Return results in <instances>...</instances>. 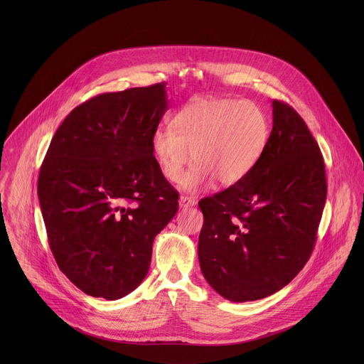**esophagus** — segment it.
Returning a JSON list of instances; mask_svg holds the SVG:
<instances>
[{
	"mask_svg": "<svg viewBox=\"0 0 364 364\" xmlns=\"http://www.w3.org/2000/svg\"><path fill=\"white\" fill-rule=\"evenodd\" d=\"M196 205V199L191 198V196H181L179 198V208H192Z\"/></svg>",
	"mask_w": 364,
	"mask_h": 364,
	"instance_id": "esophagus-1",
	"label": "esophagus"
}]
</instances>
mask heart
Here are the masks:
<instances>
[{
	"label": "heart",
	"instance_id": "1",
	"mask_svg": "<svg viewBox=\"0 0 364 364\" xmlns=\"http://www.w3.org/2000/svg\"><path fill=\"white\" fill-rule=\"evenodd\" d=\"M270 136V123L254 102L202 98L181 107L172 126L156 129L151 147L162 175L185 191H198L213 179L221 186L244 181L259 164Z\"/></svg>",
	"mask_w": 364,
	"mask_h": 364
}]
</instances>
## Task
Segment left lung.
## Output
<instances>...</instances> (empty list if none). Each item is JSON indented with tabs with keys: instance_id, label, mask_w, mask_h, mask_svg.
<instances>
[{
	"instance_id": "left-lung-1",
	"label": "left lung",
	"mask_w": 364,
	"mask_h": 364,
	"mask_svg": "<svg viewBox=\"0 0 364 364\" xmlns=\"http://www.w3.org/2000/svg\"><path fill=\"white\" fill-rule=\"evenodd\" d=\"M272 106V133L255 169L199 202L202 273L234 303L264 299L299 274L326 200L323 158L306 122L282 101Z\"/></svg>"
}]
</instances>
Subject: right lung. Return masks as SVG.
<instances>
[{
  "label": "right lung",
  "instance_id": "1",
  "mask_svg": "<svg viewBox=\"0 0 364 364\" xmlns=\"http://www.w3.org/2000/svg\"><path fill=\"white\" fill-rule=\"evenodd\" d=\"M168 109L165 84L107 92L63 120L41 166L38 195L60 270L81 291L117 300L146 277L178 192L151 147Z\"/></svg>",
  "mask_w": 364,
  "mask_h": 364
}]
</instances>
